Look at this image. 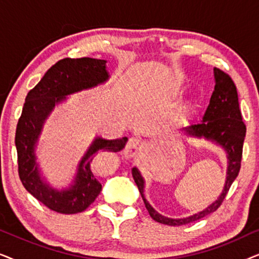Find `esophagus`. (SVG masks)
<instances>
[{
    "instance_id": "34e87169",
    "label": "esophagus",
    "mask_w": 259,
    "mask_h": 259,
    "mask_svg": "<svg viewBox=\"0 0 259 259\" xmlns=\"http://www.w3.org/2000/svg\"><path fill=\"white\" fill-rule=\"evenodd\" d=\"M143 141H141L140 139H138V138H131V139L128 140V143L126 144V147H125V153L126 157H134L138 152H139V150L141 147H143Z\"/></svg>"
}]
</instances>
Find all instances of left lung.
I'll list each match as a JSON object with an SVG mask.
<instances>
[{"label":"left lung","instance_id":"left-lung-1","mask_svg":"<svg viewBox=\"0 0 259 259\" xmlns=\"http://www.w3.org/2000/svg\"><path fill=\"white\" fill-rule=\"evenodd\" d=\"M214 91L211 95L210 104H208L206 111L204 113L203 121L185 127L183 131L184 134H186V136L205 138L207 140L214 141L215 144L221 145L228 152L229 167L224 190H223V193L219 196L218 199L205 210L198 212L193 215H190L187 218H167L155 212L154 208L145 199L144 179L140 172L136 167H133L132 176L134 182H136L138 189H139V192L143 197L148 213L155 222L171 226H179L196 222L198 219L212 213L221 206L232 183L235 182L237 176H238L240 164H242L243 144L246 133V126L243 121L242 112L239 109L237 87L231 76L228 73L223 72L222 69L214 68Z\"/></svg>","mask_w":259,"mask_h":259}]
</instances>
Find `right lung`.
Returning a JSON list of instances; mask_svg holds the SVG:
<instances>
[{
    "instance_id": "right-lung-1",
    "label": "right lung",
    "mask_w": 259,
    "mask_h": 259,
    "mask_svg": "<svg viewBox=\"0 0 259 259\" xmlns=\"http://www.w3.org/2000/svg\"><path fill=\"white\" fill-rule=\"evenodd\" d=\"M107 79L105 60L66 58L53 65L40 82L28 92L15 134L19 176L24 189L49 210L63 214L86 210L101 191V184L91 169L95 154L121 151L128 140L126 137L115 140L97 138L80 161L76 178L69 189L58 191L42 182L34 148L45 120L66 95L94 87Z\"/></svg>"
}]
</instances>
